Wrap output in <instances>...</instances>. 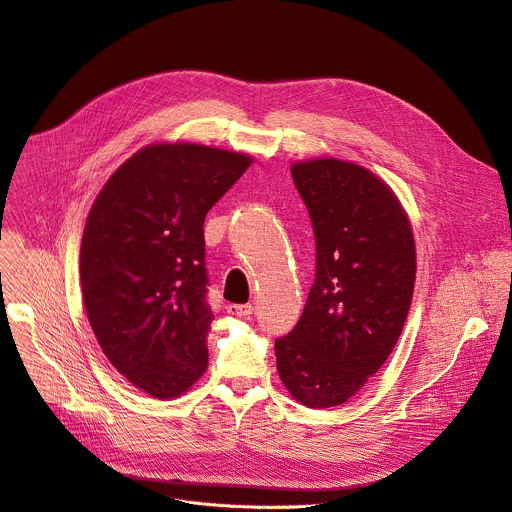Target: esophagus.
<instances>
[{
    "label": "esophagus",
    "instance_id": "1",
    "mask_svg": "<svg viewBox=\"0 0 512 512\" xmlns=\"http://www.w3.org/2000/svg\"><path fill=\"white\" fill-rule=\"evenodd\" d=\"M252 311H254V306L250 302H246V304H228V313L232 317H248V315H252Z\"/></svg>",
    "mask_w": 512,
    "mask_h": 512
}]
</instances>
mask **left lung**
Instances as JSON below:
<instances>
[{
    "label": "left lung",
    "instance_id": "1",
    "mask_svg": "<svg viewBox=\"0 0 512 512\" xmlns=\"http://www.w3.org/2000/svg\"><path fill=\"white\" fill-rule=\"evenodd\" d=\"M309 208L317 278L290 335L276 339V369L306 407L351 399L391 355L416 282L412 222L373 171L337 157L294 161Z\"/></svg>",
    "mask_w": 512,
    "mask_h": 512
}]
</instances>
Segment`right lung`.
Wrapping results in <instances>:
<instances>
[{"label": "right lung", "instance_id": "add662e5", "mask_svg": "<svg viewBox=\"0 0 512 512\" xmlns=\"http://www.w3.org/2000/svg\"><path fill=\"white\" fill-rule=\"evenodd\" d=\"M254 157L189 141L151 143L102 185L80 244L92 333L137 389L183 395L208 369L203 220Z\"/></svg>", "mask_w": 512, "mask_h": 512}]
</instances>
